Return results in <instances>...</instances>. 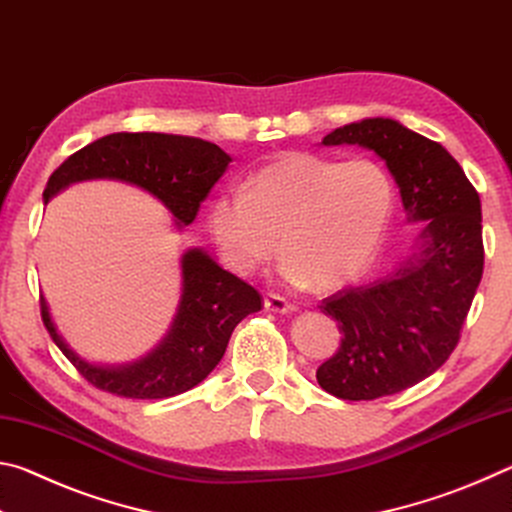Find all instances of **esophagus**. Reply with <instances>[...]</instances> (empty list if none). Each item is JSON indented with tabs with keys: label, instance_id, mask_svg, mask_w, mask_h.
I'll list each match as a JSON object with an SVG mask.
<instances>
[{
	"label": "esophagus",
	"instance_id": "obj_1",
	"mask_svg": "<svg viewBox=\"0 0 512 512\" xmlns=\"http://www.w3.org/2000/svg\"><path fill=\"white\" fill-rule=\"evenodd\" d=\"M264 309L266 311H275V314H287V311H293V305L289 300H284L282 296H275V293H268L264 298Z\"/></svg>",
	"mask_w": 512,
	"mask_h": 512
}]
</instances>
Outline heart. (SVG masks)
<instances>
[{
	"mask_svg": "<svg viewBox=\"0 0 512 512\" xmlns=\"http://www.w3.org/2000/svg\"><path fill=\"white\" fill-rule=\"evenodd\" d=\"M393 207L395 185L384 164L296 151L250 173L241 192L216 194L205 223L223 264L237 275L264 266L280 237L284 280L329 291L375 259Z\"/></svg>",
	"mask_w": 512,
	"mask_h": 512,
	"instance_id": "b5f03b06",
	"label": "heart"
}]
</instances>
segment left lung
Returning <instances> with one entry per match:
<instances>
[{
    "label": "left lung",
    "instance_id": "left-lung-1",
    "mask_svg": "<svg viewBox=\"0 0 512 512\" xmlns=\"http://www.w3.org/2000/svg\"><path fill=\"white\" fill-rule=\"evenodd\" d=\"M323 144L377 153L400 187L406 221L422 223L391 273L320 305L343 334L316 370L320 388L339 400H377L433 375L461 339L483 275L481 201L447 149L395 119L354 121Z\"/></svg>",
    "mask_w": 512,
    "mask_h": 512
}]
</instances>
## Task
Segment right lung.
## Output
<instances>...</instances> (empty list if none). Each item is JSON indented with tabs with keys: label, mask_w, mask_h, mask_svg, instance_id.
Listing matches in <instances>:
<instances>
[{
	"label": "right lung",
	"mask_w": 512,
	"mask_h": 512,
	"mask_svg": "<svg viewBox=\"0 0 512 512\" xmlns=\"http://www.w3.org/2000/svg\"><path fill=\"white\" fill-rule=\"evenodd\" d=\"M232 158L198 137L167 133H112L83 146L51 173V196L81 180H121L149 192L167 207L178 228L189 225ZM183 293L169 332L146 357L126 366H97L79 357L51 320L40 298L42 323L60 352L101 391L131 400H164L189 391L210 375L228 348L230 334L248 314L262 309V296L221 268L201 248L180 259Z\"/></svg>",
	"instance_id": "obj_1"
}]
</instances>
